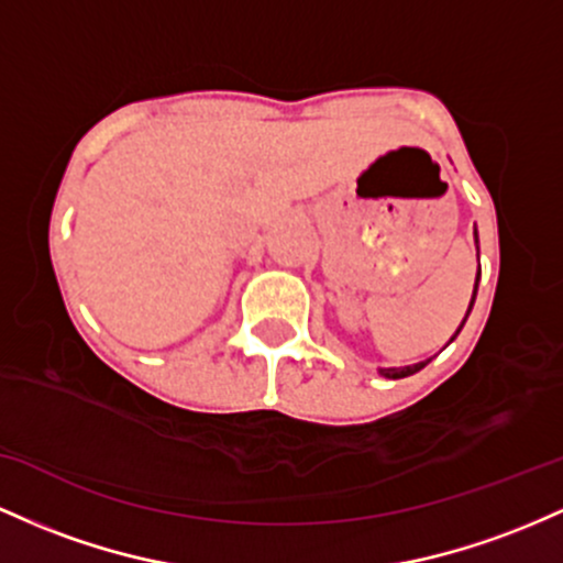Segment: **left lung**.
<instances>
[{
  "label": "left lung",
  "mask_w": 563,
  "mask_h": 563,
  "mask_svg": "<svg viewBox=\"0 0 563 563\" xmlns=\"http://www.w3.org/2000/svg\"><path fill=\"white\" fill-rule=\"evenodd\" d=\"M476 242H478V236H476ZM476 289H478V279H476V287H473V298H471V306H468V313H471V308H473V300H476ZM468 313H465V319H468ZM465 319H463V324H465ZM463 324L457 327V332L463 330ZM454 332V334H457ZM428 362H420V364H412V366H399V369H380V375H385V377H390V380H399V377H409V375H415V372H420L422 366H426Z\"/></svg>",
  "instance_id": "8db88e82"
}]
</instances>
